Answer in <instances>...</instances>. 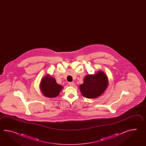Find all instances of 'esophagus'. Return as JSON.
I'll return each instance as SVG.
<instances>
[{"instance_id": "esophagus-1", "label": "esophagus", "mask_w": 146, "mask_h": 146, "mask_svg": "<svg viewBox=\"0 0 146 146\" xmlns=\"http://www.w3.org/2000/svg\"><path fill=\"white\" fill-rule=\"evenodd\" d=\"M69 85L70 86H71V87H74L75 86V83L74 82H69Z\"/></svg>"}]
</instances>
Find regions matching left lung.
Here are the masks:
<instances>
[{
    "label": "left lung",
    "mask_w": 146,
    "mask_h": 146,
    "mask_svg": "<svg viewBox=\"0 0 146 146\" xmlns=\"http://www.w3.org/2000/svg\"><path fill=\"white\" fill-rule=\"evenodd\" d=\"M109 84L107 76L102 71L96 74L86 76L84 83L80 85L81 93L89 99H95L106 91Z\"/></svg>",
    "instance_id": "obj_1"
}]
</instances>
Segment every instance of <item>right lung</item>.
<instances>
[{
  "mask_svg": "<svg viewBox=\"0 0 146 146\" xmlns=\"http://www.w3.org/2000/svg\"><path fill=\"white\" fill-rule=\"evenodd\" d=\"M62 86L57 84L55 79L46 74L40 81V89L44 96L48 98H55L58 96Z\"/></svg>",
  "mask_w": 146,
  "mask_h": 146,
  "instance_id": "1",
  "label": "right lung"
}]
</instances>
